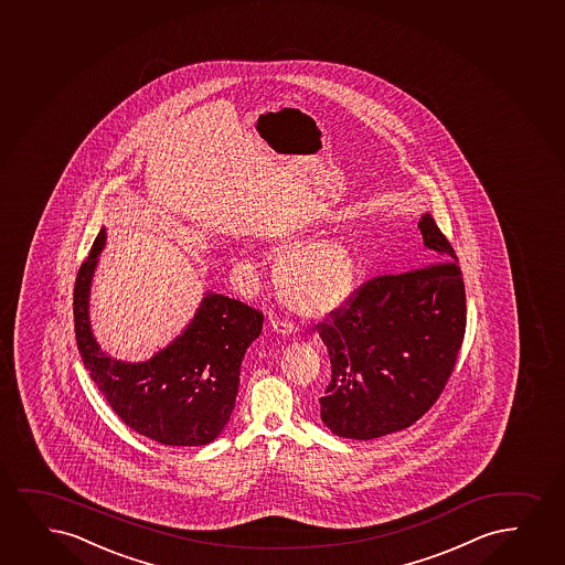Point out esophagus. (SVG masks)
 Returning <instances> with one entry per match:
<instances>
[{"instance_id":"esophagus-1","label":"esophagus","mask_w":565,"mask_h":565,"mask_svg":"<svg viewBox=\"0 0 565 565\" xmlns=\"http://www.w3.org/2000/svg\"><path fill=\"white\" fill-rule=\"evenodd\" d=\"M273 329L274 331H276V333L281 334L297 333V328H295V323H291V321L287 320H279V318L273 320Z\"/></svg>"}]
</instances>
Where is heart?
Segmentation results:
<instances>
[{
	"label": "heart",
	"instance_id": "obj_1",
	"mask_svg": "<svg viewBox=\"0 0 565 565\" xmlns=\"http://www.w3.org/2000/svg\"><path fill=\"white\" fill-rule=\"evenodd\" d=\"M299 244V237H289ZM355 281V258L349 244L326 237L302 245L281 257L276 266L279 297L295 312L323 313L349 297Z\"/></svg>",
	"mask_w": 565,
	"mask_h": 565
}]
</instances>
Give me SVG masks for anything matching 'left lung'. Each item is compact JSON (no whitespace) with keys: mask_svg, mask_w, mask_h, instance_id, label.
<instances>
[{"mask_svg":"<svg viewBox=\"0 0 565 565\" xmlns=\"http://www.w3.org/2000/svg\"><path fill=\"white\" fill-rule=\"evenodd\" d=\"M418 228L425 249L417 260L428 263L363 281L316 326L331 360L320 417L341 438L412 426L454 373L467 329L465 281L433 216Z\"/></svg>","mask_w":565,"mask_h":565,"instance_id":"1","label":"left lung"}]
</instances>
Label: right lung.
Wrapping results in <instances>:
<instances>
[{
    "label": "right lung",
    "instance_id": "right-lung-1",
    "mask_svg": "<svg viewBox=\"0 0 565 565\" xmlns=\"http://www.w3.org/2000/svg\"><path fill=\"white\" fill-rule=\"evenodd\" d=\"M105 239L103 228L74 287V329L85 370L135 433L163 446H205L234 412L242 360L263 331L265 316L242 300L207 292L192 323L168 349L142 363L111 360L93 339L87 312Z\"/></svg>",
    "mask_w": 565,
    "mask_h": 565
}]
</instances>
